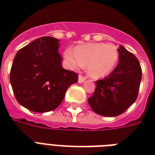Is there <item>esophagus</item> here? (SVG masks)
<instances>
[{
  "mask_svg": "<svg viewBox=\"0 0 155 155\" xmlns=\"http://www.w3.org/2000/svg\"><path fill=\"white\" fill-rule=\"evenodd\" d=\"M86 81V78L83 76H81V75H79L78 77V82L79 83H83L84 81Z\"/></svg>",
  "mask_w": 155,
  "mask_h": 155,
  "instance_id": "obj_1",
  "label": "esophagus"
}]
</instances>
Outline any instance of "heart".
Returning <instances> with one entry per match:
<instances>
[{"instance_id": "1", "label": "heart", "mask_w": 155, "mask_h": 155, "mask_svg": "<svg viewBox=\"0 0 155 155\" xmlns=\"http://www.w3.org/2000/svg\"><path fill=\"white\" fill-rule=\"evenodd\" d=\"M64 58L69 68L78 69L86 65L90 78L101 79L115 69L119 61V51L113 44L87 43L77 46L74 51L66 48Z\"/></svg>"}]
</instances>
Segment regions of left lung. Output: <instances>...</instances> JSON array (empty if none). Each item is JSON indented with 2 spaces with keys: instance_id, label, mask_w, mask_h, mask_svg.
<instances>
[{
  "instance_id": "8db88e82",
  "label": "left lung",
  "mask_w": 155,
  "mask_h": 155,
  "mask_svg": "<svg viewBox=\"0 0 155 155\" xmlns=\"http://www.w3.org/2000/svg\"><path fill=\"white\" fill-rule=\"evenodd\" d=\"M119 64L107 78L96 81V88L88 103L95 113L116 116L126 111L138 94L141 68L134 54L120 46Z\"/></svg>"
}]
</instances>
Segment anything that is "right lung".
Listing matches in <instances>:
<instances>
[{"mask_svg": "<svg viewBox=\"0 0 155 155\" xmlns=\"http://www.w3.org/2000/svg\"><path fill=\"white\" fill-rule=\"evenodd\" d=\"M59 41L45 36L21 48L14 57L10 83L17 101L35 112L52 111L61 104L78 74L61 66Z\"/></svg>", "mask_w": 155, "mask_h": 155, "instance_id": "right-lung-1", "label": "right lung"}]
</instances>
